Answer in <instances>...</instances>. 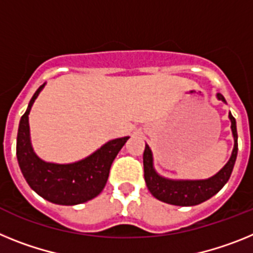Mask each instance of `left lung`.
I'll use <instances>...</instances> for the list:
<instances>
[{
  "mask_svg": "<svg viewBox=\"0 0 253 253\" xmlns=\"http://www.w3.org/2000/svg\"><path fill=\"white\" fill-rule=\"evenodd\" d=\"M218 99L223 100L224 96L218 94ZM232 121V132L234 136V148H233L232 157L220 172L216 173L214 177L204 181H172L157 174L153 168V155L148 145L144 150V177L146 186L155 199L167 204L178 206H193L204 203L215 193L223 188L232 174L233 167L236 163L237 153H238V135H237L236 118L229 113Z\"/></svg>",
  "mask_w": 253,
  "mask_h": 253,
  "instance_id": "left-lung-1",
  "label": "left lung"
}]
</instances>
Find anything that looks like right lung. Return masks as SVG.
<instances>
[{
  "mask_svg": "<svg viewBox=\"0 0 253 253\" xmlns=\"http://www.w3.org/2000/svg\"><path fill=\"white\" fill-rule=\"evenodd\" d=\"M44 84L39 86L21 116L16 157L24 178L39 196L58 205H78L98 196L108 181L114 158L128 137L112 140L84 160L72 164L45 163L33 151L29 137V112Z\"/></svg>",
  "mask_w": 253,
  "mask_h": 253,
  "instance_id": "obj_1",
  "label": "right lung"
}]
</instances>
